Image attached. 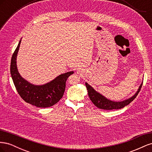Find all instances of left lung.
Here are the masks:
<instances>
[{
	"mask_svg": "<svg viewBox=\"0 0 152 152\" xmlns=\"http://www.w3.org/2000/svg\"><path fill=\"white\" fill-rule=\"evenodd\" d=\"M142 83L140 85L138 90L136 92V93L132 96V97L130 98L129 99H127L126 100H124L123 102H112L108 99L104 97L103 96L98 93V92H96L93 87L91 86H89L87 83H86V86L87 87V92H88L89 97L92 102L96 107H98L100 109L103 110H111L113 109H121L124 108L126 106L128 105L131 102L134 100L137 95L138 94L140 91L141 90V88L142 87Z\"/></svg>",
	"mask_w": 152,
	"mask_h": 152,
	"instance_id": "left-lung-1",
	"label": "left lung"
}]
</instances>
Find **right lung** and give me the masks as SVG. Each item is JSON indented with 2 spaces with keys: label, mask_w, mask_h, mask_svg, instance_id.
Wrapping results in <instances>:
<instances>
[{
  "label": "right lung",
  "mask_w": 152,
  "mask_h": 152,
  "mask_svg": "<svg viewBox=\"0 0 152 152\" xmlns=\"http://www.w3.org/2000/svg\"><path fill=\"white\" fill-rule=\"evenodd\" d=\"M21 40L14 52L11 61L10 72L16 89L25 102L39 108L52 107L63 97L66 81L73 72H69L57 77L51 82L42 86H35L25 80L20 75L16 66V56Z\"/></svg>",
  "instance_id": "1"
}]
</instances>
